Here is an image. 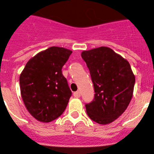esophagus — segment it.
Here are the masks:
<instances>
[{
  "label": "esophagus",
  "instance_id": "obj_1",
  "mask_svg": "<svg viewBox=\"0 0 154 154\" xmlns=\"http://www.w3.org/2000/svg\"><path fill=\"white\" fill-rule=\"evenodd\" d=\"M73 96H74V97L75 98H79L80 96H81V92H80L79 91L75 92L74 93H73Z\"/></svg>",
  "mask_w": 154,
  "mask_h": 154
}]
</instances>
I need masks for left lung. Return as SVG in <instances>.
I'll return each mask as SVG.
<instances>
[{
    "instance_id": "left-lung-1",
    "label": "left lung",
    "mask_w": 154,
    "mask_h": 154,
    "mask_svg": "<svg viewBox=\"0 0 154 154\" xmlns=\"http://www.w3.org/2000/svg\"><path fill=\"white\" fill-rule=\"evenodd\" d=\"M82 58L89 68L95 96L85 104L89 117L108 124L119 117L130 103L135 76L130 63L108 47L83 51Z\"/></svg>"
}]
</instances>
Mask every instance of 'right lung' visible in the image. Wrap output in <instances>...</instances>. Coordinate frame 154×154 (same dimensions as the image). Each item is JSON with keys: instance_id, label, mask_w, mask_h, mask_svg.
<instances>
[{"instance_id": "add662e5", "label": "right lung", "mask_w": 154, "mask_h": 154, "mask_svg": "<svg viewBox=\"0 0 154 154\" xmlns=\"http://www.w3.org/2000/svg\"><path fill=\"white\" fill-rule=\"evenodd\" d=\"M72 53L64 48H48L31 58L20 75L21 97L37 120H55L67 106L72 91L62 69Z\"/></svg>"}]
</instances>
